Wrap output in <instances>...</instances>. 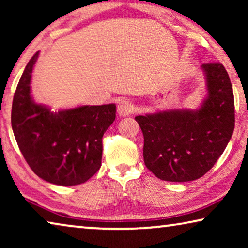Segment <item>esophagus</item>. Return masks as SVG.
I'll use <instances>...</instances> for the list:
<instances>
[{
	"label": "esophagus",
	"mask_w": 248,
	"mask_h": 248,
	"mask_svg": "<svg viewBox=\"0 0 248 248\" xmlns=\"http://www.w3.org/2000/svg\"><path fill=\"white\" fill-rule=\"evenodd\" d=\"M117 113L122 117L128 116V115L133 113V106L128 100L122 99L117 104Z\"/></svg>",
	"instance_id": "1"
}]
</instances>
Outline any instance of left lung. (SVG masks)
Instances as JSON below:
<instances>
[{"instance_id": "left-lung-1", "label": "left lung", "mask_w": 248, "mask_h": 248, "mask_svg": "<svg viewBox=\"0 0 248 248\" xmlns=\"http://www.w3.org/2000/svg\"><path fill=\"white\" fill-rule=\"evenodd\" d=\"M206 94L196 109H167L139 115L149 170L168 182L195 181L213 167L232 139L235 101L222 64L201 66Z\"/></svg>"}]
</instances>
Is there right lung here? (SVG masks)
<instances>
[{
	"label": "right lung",
	"instance_id": "add662e5",
	"mask_svg": "<svg viewBox=\"0 0 248 248\" xmlns=\"http://www.w3.org/2000/svg\"><path fill=\"white\" fill-rule=\"evenodd\" d=\"M37 52L27 64L12 103L11 124L20 151L32 171L61 186L79 185L99 170L103 135L116 117V105H82L53 111L31 96Z\"/></svg>",
	"mask_w": 248,
	"mask_h": 248
}]
</instances>
